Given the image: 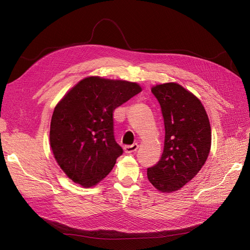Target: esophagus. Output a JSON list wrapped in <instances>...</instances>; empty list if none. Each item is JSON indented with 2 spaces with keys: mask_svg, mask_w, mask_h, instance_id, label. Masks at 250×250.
<instances>
[{
  "mask_svg": "<svg viewBox=\"0 0 250 250\" xmlns=\"http://www.w3.org/2000/svg\"><path fill=\"white\" fill-rule=\"evenodd\" d=\"M138 148H139V145L137 143H134L130 146H125L124 151H125V153H132V152H134V151H137Z\"/></svg>",
  "mask_w": 250,
  "mask_h": 250,
  "instance_id": "obj_1",
  "label": "esophagus"
}]
</instances>
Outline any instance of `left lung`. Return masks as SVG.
<instances>
[{
    "label": "left lung",
    "mask_w": 250,
    "mask_h": 250,
    "mask_svg": "<svg viewBox=\"0 0 250 250\" xmlns=\"http://www.w3.org/2000/svg\"><path fill=\"white\" fill-rule=\"evenodd\" d=\"M165 123L161 160L147 176L158 191L183 188L201 170L209 154L211 131L208 113L197 97L175 82L152 86Z\"/></svg>",
    "instance_id": "obj_1"
}]
</instances>
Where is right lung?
I'll return each mask as SVG.
<instances>
[{"instance_id": "1", "label": "right lung", "mask_w": 250, "mask_h": 250, "mask_svg": "<svg viewBox=\"0 0 250 250\" xmlns=\"http://www.w3.org/2000/svg\"><path fill=\"white\" fill-rule=\"evenodd\" d=\"M141 92L135 82L90 76L57 103L50 145L59 167L74 183L94 187L112 170L123 153L113 135L112 112Z\"/></svg>"}]
</instances>
